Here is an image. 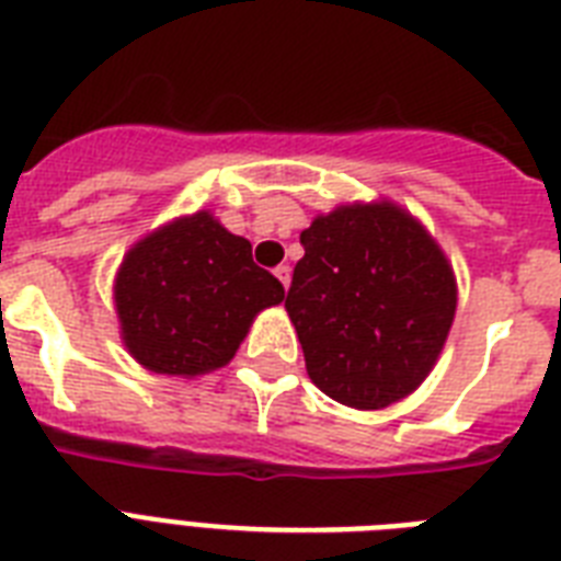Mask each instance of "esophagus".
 Segmentation results:
<instances>
[{
    "mask_svg": "<svg viewBox=\"0 0 561 561\" xmlns=\"http://www.w3.org/2000/svg\"><path fill=\"white\" fill-rule=\"evenodd\" d=\"M273 273H276V279L282 282V288L288 290V285H290V267L288 265H279Z\"/></svg>",
    "mask_w": 561,
    "mask_h": 561,
    "instance_id": "esophagus-1",
    "label": "esophagus"
}]
</instances>
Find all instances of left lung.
Segmentation results:
<instances>
[{"label":"left lung","instance_id":"obj_1","mask_svg":"<svg viewBox=\"0 0 561 561\" xmlns=\"http://www.w3.org/2000/svg\"><path fill=\"white\" fill-rule=\"evenodd\" d=\"M288 317L313 386L352 409H386L435 366L455 320L438 241L391 202L345 204L299 236Z\"/></svg>","mask_w":561,"mask_h":561}]
</instances>
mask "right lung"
<instances>
[{"instance_id":"right-lung-1","label":"right lung","mask_w":561,"mask_h":561,"mask_svg":"<svg viewBox=\"0 0 561 561\" xmlns=\"http://www.w3.org/2000/svg\"><path fill=\"white\" fill-rule=\"evenodd\" d=\"M285 299L250 241L202 209L144 236L123 256L115 308L123 345L154 375L195 377L227 366L259 311Z\"/></svg>"}]
</instances>
